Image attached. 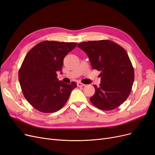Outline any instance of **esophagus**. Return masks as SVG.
Returning <instances> with one entry per match:
<instances>
[{
  "label": "esophagus",
  "mask_w": 155,
  "mask_h": 155,
  "mask_svg": "<svg viewBox=\"0 0 155 155\" xmlns=\"http://www.w3.org/2000/svg\"><path fill=\"white\" fill-rule=\"evenodd\" d=\"M86 85L81 83V82H77V86L78 87H83V86H85Z\"/></svg>",
  "instance_id": "34e87169"
}]
</instances>
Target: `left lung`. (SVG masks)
I'll return each mask as SVG.
<instances>
[{
	"label": "left lung",
	"instance_id": "obj_1",
	"mask_svg": "<svg viewBox=\"0 0 155 155\" xmlns=\"http://www.w3.org/2000/svg\"><path fill=\"white\" fill-rule=\"evenodd\" d=\"M86 52L92 69L101 73V83L95 89L91 102L97 108L110 111L126 101L131 91L134 78L132 63L126 51L109 40L88 41L77 46Z\"/></svg>",
	"mask_w": 155,
	"mask_h": 155
}]
</instances>
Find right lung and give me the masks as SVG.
<instances>
[{
	"instance_id": "1",
	"label": "right lung",
	"mask_w": 155,
	"mask_h": 155,
	"mask_svg": "<svg viewBox=\"0 0 155 155\" xmlns=\"http://www.w3.org/2000/svg\"><path fill=\"white\" fill-rule=\"evenodd\" d=\"M77 42L45 41L31 48L18 71L24 96L37 110L49 113L60 110L68 101L77 84L58 81L64 58L76 47Z\"/></svg>"
}]
</instances>
